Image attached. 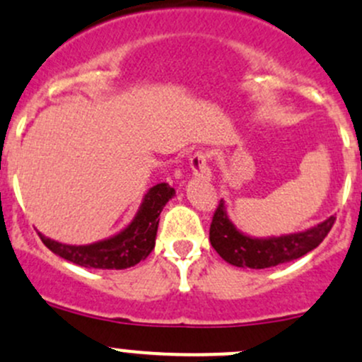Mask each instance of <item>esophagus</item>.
<instances>
[{
	"label": "esophagus",
	"mask_w": 362,
	"mask_h": 362,
	"mask_svg": "<svg viewBox=\"0 0 362 362\" xmlns=\"http://www.w3.org/2000/svg\"><path fill=\"white\" fill-rule=\"evenodd\" d=\"M208 159L204 152H196V154L191 158V168L192 175L196 178H201V180H210L211 171L208 168Z\"/></svg>",
	"instance_id": "esophagus-1"
}]
</instances>
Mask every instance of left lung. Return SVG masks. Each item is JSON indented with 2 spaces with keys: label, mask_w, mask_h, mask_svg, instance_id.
Instances as JSON below:
<instances>
[{
  "label": "left lung",
  "mask_w": 362,
  "mask_h": 362,
  "mask_svg": "<svg viewBox=\"0 0 362 362\" xmlns=\"http://www.w3.org/2000/svg\"><path fill=\"white\" fill-rule=\"evenodd\" d=\"M334 223V216L302 232L269 238H253L245 234L232 223L227 215L226 201L220 199L210 227V243L216 253L235 267L267 269L296 260L317 248L328 235Z\"/></svg>",
  "instance_id": "left-lung-1"
}]
</instances>
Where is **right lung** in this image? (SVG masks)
Listing matches in <instances>:
<instances>
[{"mask_svg": "<svg viewBox=\"0 0 362 362\" xmlns=\"http://www.w3.org/2000/svg\"><path fill=\"white\" fill-rule=\"evenodd\" d=\"M175 196V189L168 184L151 187L140 203L139 211L124 229L102 241L91 245H66L37 232L43 245L55 255L86 269H128L146 260L154 250L159 226V213Z\"/></svg>", "mask_w": 362, "mask_h": 362, "instance_id": "add662e5", "label": "right lung"}]
</instances>
